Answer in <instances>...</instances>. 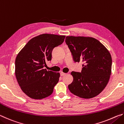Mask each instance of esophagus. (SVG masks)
<instances>
[{"label":"esophagus","mask_w":124,"mask_h":124,"mask_svg":"<svg viewBox=\"0 0 124 124\" xmlns=\"http://www.w3.org/2000/svg\"><path fill=\"white\" fill-rule=\"evenodd\" d=\"M60 75H61V76H64V75H66V73H63V72H61Z\"/></svg>","instance_id":"1"}]
</instances>
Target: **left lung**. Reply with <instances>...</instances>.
Instances as JSON below:
<instances>
[{
  "instance_id": "left-lung-1",
  "label": "left lung",
  "mask_w": 124,
  "mask_h": 124,
  "mask_svg": "<svg viewBox=\"0 0 124 124\" xmlns=\"http://www.w3.org/2000/svg\"><path fill=\"white\" fill-rule=\"evenodd\" d=\"M66 43L75 62H84L81 72H72L71 93L89 99L101 92L107 85L112 70V57L106 47L93 38L68 36Z\"/></svg>"
}]
</instances>
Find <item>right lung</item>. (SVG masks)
I'll return each mask as SVG.
<instances>
[{
  "label": "right lung",
  "mask_w": 124,
  "mask_h": 124,
  "mask_svg": "<svg viewBox=\"0 0 124 124\" xmlns=\"http://www.w3.org/2000/svg\"><path fill=\"white\" fill-rule=\"evenodd\" d=\"M66 36L43 34L31 39L18 54L15 75L21 89L31 98L40 100L51 95L60 74L44 69L51 61L54 48L62 44Z\"/></svg>",
  "instance_id": "1"
}]
</instances>
